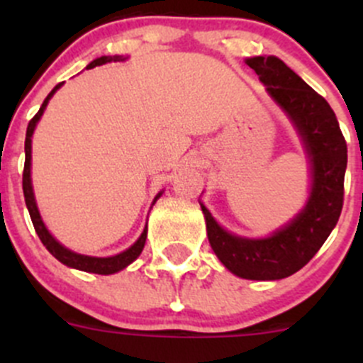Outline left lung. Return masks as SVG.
Here are the masks:
<instances>
[{"label": "left lung", "mask_w": 363, "mask_h": 363, "mask_svg": "<svg viewBox=\"0 0 363 363\" xmlns=\"http://www.w3.org/2000/svg\"><path fill=\"white\" fill-rule=\"evenodd\" d=\"M267 86L272 100L286 112L303 142L311 163V193L306 207L265 239L233 235L202 212L212 251L242 279L276 281L302 269L337 225L344 200L347 147L330 105L276 56L246 61Z\"/></svg>", "instance_id": "1"}]
</instances>
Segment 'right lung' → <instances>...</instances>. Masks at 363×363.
Here are the masks:
<instances>
[{"mask_svg":"<svg viewBox=\"0 0 363 363\" xmlns=\"http://www.w3.org/2000/svg\"><path fill=\"white\" fill-rule=\"evenodd\" d=\"M124 60H126V57H123V56H101V57H98V60L91 61V63L87 65V68L100 67V65L111 63V61H124ZM61 86H63V82L57 84V86L54 87L49 94H47V98L43 100V104H42V107H40V111L36 112V116L29 121L28 130H26V142H24L26 161H24V172H23V191H24L26 207H28L29 216H31L33 226H35L40 240H42L43 246L49 250V252L54 256V258L60 259L63 265L72 267V269L84 270V272L101 274V276H108V274H116V272H119V270L126 269L131 262H135V259L140 256V252L145 246V239H147V226L144 228L142 235L138 237L137 242H135L131 247H128L126 251L119 252V255L107 256V258H96V256L79 255V252H73V251L67 250L65 246H61V244L57 242L52 235H50L49 230H47L45 225H43L42 216H40L38 207H36V202H35V193H33V186H31V137H33V131H35V128H36V123H38L43 111H45L47 104H49V100L52 98V94L56 93ZM160 196H161V193L156 195L155 202L160 199Z\"/></svg>","mask_w":363,"mask_h":363,"instance_id":"right-lung-1","label":"right lung"}]
</instances>
